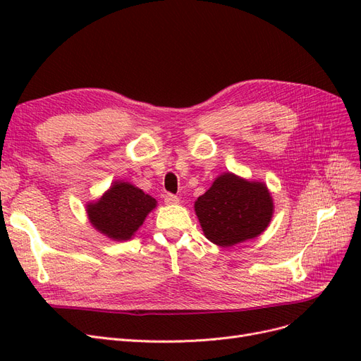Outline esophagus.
<instances>
[{
    "label": "esophagus",
    "mask_w": 361,
    "mask_h": 361,
    "mask_svg": "<svg viewBox=\"0 0 361 361\" xmlns=\"http://www.w3.org/2000/svg\"><path fill=\"white\" fill-rule=\"evenodd\" d=\"M164 202H166V204H178L179 203V197H178V195L169 192V194L164 195Z\"/></svg>",
    "instance_id": "1"
}]
</instances>
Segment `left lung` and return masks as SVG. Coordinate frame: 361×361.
<instances>
[{"label": "left lung", "instance_id": "left-lung-1", "mask_svg": "<svg viewBox=\"0 0 361 361\" xmlns=\"http://www.w3.org/2000/svg\"><path fill=\"white\" fill-rule=\"evenodd\" d=\"M194 209L211 243L232 247L265 231L274 212V203L264 182L224 173L195 200Z\"/></svg>", "mask_w": 361, "mask_h": 361}]
</instances>
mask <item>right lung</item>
Returning <instances> with one entry per match:
<instances>
[{
  "instance_id": "1",
  "label": "right lung",
  "mask_w": 361,
  "mask_h": 361,
  "mask_svg": "<svg viewBox=\"0 0 361 361\" xmlns=\"http://www.w3.org/2000/svg\"><path fill=\"white\" fill-rule=\"evenodd\" d=\"M85 207L97 232L114 241H128L145 223L147 214L155 209L157 200L129 182L116 180L99 200L87 203Z\"/></svg>"
}]
</instances>
